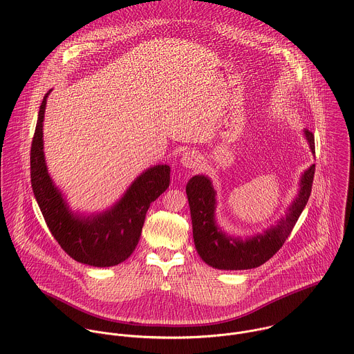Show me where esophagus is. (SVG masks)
<instances>
[{
  "label": "esophagus",
  "instance_id": "esophagus-1",
  "mask_svg": "<svg viewBox=\"0 0 354 354\" xmlns=\"http://www.w3.org/2000/svg\"><path fill=\"white\" fill-rule=\"evenodd\" d=\"M180 162L186 167V168H190V169H194L200 165V156L193 151V150H187L183 153L182 158H180Z\"/></svg>",
  "mask_w": 354,
  "mask_h": 354
}]
</instances>
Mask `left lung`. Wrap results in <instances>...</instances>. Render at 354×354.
Masks as SVG:
<instances>
[{
    "label": "left lung",
    "instance_id": "obj_1",
    "mask_svg": "<svg viewBox=\"0 0 354 354\" xmlns=\"http://www.w3.org/2000/svg\"><path fill=\"white\" fill-rule=\"evenodd\" d=\"M305 136L315 154V135L305 129ZM316 165L304 172L301 189L288 208L286 218L277 226L268 229L263 234L240 240L223 233L215 223V190L211 180L204 175L193 176L186 185L190 207L194 245L201 259L209 266L221 270L254 269L268 262L286 243L298 218L306 207L315 178Z\"/></svg>",
    "mask_w": 354,
    "mask_h": 354
}]
</instances>
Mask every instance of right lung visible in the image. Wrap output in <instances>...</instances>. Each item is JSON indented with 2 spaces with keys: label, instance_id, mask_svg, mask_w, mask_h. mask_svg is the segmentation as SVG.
I'll return each instance as SVG.
<instances>
[{
  "label": "right lung",
  "instance_id": "add662e5",
  "mask_svg": "<svg viewBox=\"0 0 354 354\" xmlns=\"http://www.w3.org/2000/svg\"><path fill=\"white\" fill-rule=\"evenodd\" d=\"M49 92L39 106L31 142L30 175L34 197L53 239L70 258L95 268L115 266L135 251L150 204L169 186L171 168L156 165L146 169L109 211L88 218L74 215L53 185L44 158L42 121Z\"/></svg>",
  "mask_w": 354,
  "mask_h": 354
}]
</instances>
